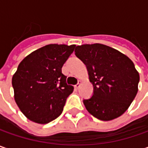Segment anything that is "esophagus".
<instances>
[{
	"label": "esophagus",
	"instance_id": "esophagus-1",
	"mask_svg": "<svg viewBox=\"0 0 148 148\" xmlns=\"http://www.w3.org/2000/svg\"><path fill=\"white\" fill-rule=\"evenodd\" d=\"M81 85H82V82H80L77 83V85H75V86H74V87H75V89H79L80 88V86H81Z\"/></svg>",
	"mask_w": 148,
	"mask_h": 148
}]
</instances>
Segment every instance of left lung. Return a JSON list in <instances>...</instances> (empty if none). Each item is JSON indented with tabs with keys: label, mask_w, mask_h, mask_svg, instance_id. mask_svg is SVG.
<instances>
[{
	"label": "left lung",
	"mask_w": 148,
	"mask_h": 148,
	"mask_svg": "<svg viewBox=\"0 0 148 148\" xmlns=\"http://www.w3.org/2000/svg\"><path fill=\"white\" fill-rule=\"evenodd\" d=\"M75 54L86 66L93 95L83 99L88 112L109 121L128 110L138 93L139 74L134 62L118 50L100 43L77 46Z\"/></svg>",
	"instance_id": "8db88e82"
}]
</instances>
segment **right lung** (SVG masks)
<instances>
[{
	"label": "right lung",
	"instance_id": "right-lung-1",
	"mask_svg": "<svg viewBox=\"0 0 148 148\" xmlns=\"http://www.w3.org/2000/svg\"><path fill=\"white\" fill-rule=\"evenodd\" d=\"M76 45L49 44L25 58L12 78L14 99L29 120L48 123L62 113L73 86L62 67Z\"/></svg>",
	"mask_w": 148,
	"mask_h": 148
}]
</instances>
